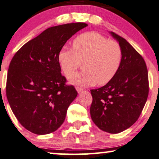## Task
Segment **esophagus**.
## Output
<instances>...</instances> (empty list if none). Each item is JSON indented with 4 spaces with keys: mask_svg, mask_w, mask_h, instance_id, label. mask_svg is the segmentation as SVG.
Listing matches in <instances>:
<instances>
[{
    "mask_svg": "<svg viewBox=\"0 0 159 159\" xmlns=\"http://www.w3.org/2000/svg\"><path fill=\"white\" fill-rule=\"evenodd\" d=\"M75 89H76V91L78 92V93H81V92L83 91V89H82V88H81V87H78V86L75 87Z\"/></svg>",
    "mask_w": 159,
    "mask_h": 159,
    "instance_id": "34e87169",
    "label": "esophagus"
}]
</instances>
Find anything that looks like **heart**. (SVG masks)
<instances>
[{"label":"heart","instance_id":"obj_1","mask_svg":"<svg viewBox=\"0 0 159 159\" xmlns=\"http://www.w3.org/2000/svg\"><path fill=\"white\" fill-rule=\"evenodd\" d=\"M73 49L64 46L58 62L66 76L72 75L81 63L83 72L69 78L70 84L83 86L105 85L117 73L122 59L120 44L97 32L82 34L73 40Z\"/></svg>","mask_w":159,"mask_h":159}]
</instances>
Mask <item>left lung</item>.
<instances>
[{"label":"left lung","instance_id":"left-lung-1","mask_svg":"<svg viewBox=\"0 0 159 159\" xmlns=\"http://www.w3.org/2000/svg\"><path fill=\"white\" fill-rule=\"evenodd\" d=\"M120 44L122 59L117 73L105 86L92 89L90 114L103 131L118 134L135 123L149 92L148 73L142 56L124 38L109 32Z\"/></svg>","mask_w":159,"mask_h":159}]
</instances>
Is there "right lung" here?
I'll return each instance as SVG.
<instances>
[{
	"label": "right lung",
	"instance_id": "obj_1",
	"mask_svg": "<svg viewBox=\"0 0 159 159\" xmlns=\"http://www.w3.org/2000/svg\"><path fill=\"white\" fill-rule=\"evenodd\" d=\"M86 26L75 23L49 28L25 43L10 62L7 100L20 123L32 133L44 135L57 130L77 97L75 87L65 84L58 53L70 37Z\"/></svg>",
	"mask_w": 159,
	"mask_h": 159
}]
</instances>
